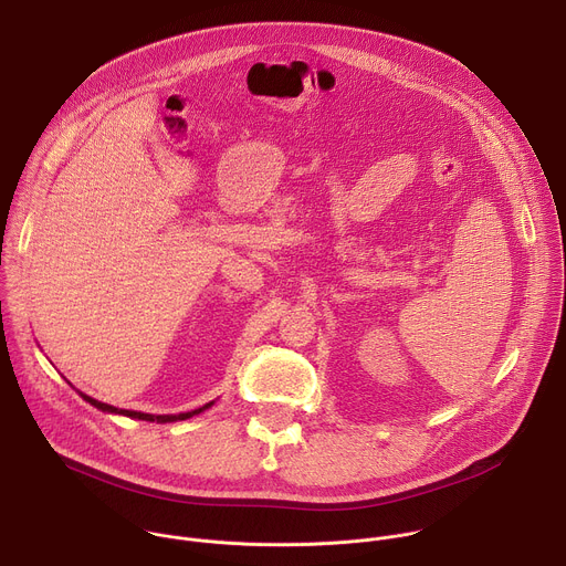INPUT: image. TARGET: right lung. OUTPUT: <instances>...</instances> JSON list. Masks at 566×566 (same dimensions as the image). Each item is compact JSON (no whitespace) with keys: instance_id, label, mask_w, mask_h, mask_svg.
Segmentation results:
<instances>
[{"instance_id":"add662e5","label":"right lung","mask_w":566,"mask_h":566,"mask_svg":"<svg viewBox=\"0 0 566 566\" xmlns=\"http://www.w3.org/2000/svg\"><path fill=\"white\" fill-rule=\"evenodd\" d=\"M80 396H83L87 402H92L94 408H98V410H103V412H109V415H123V417H129V419H140V421H151V423H172V421H186V419H190V417H195V415H201L203 410H208L214 400H210V402H206L203 408H199V410H192V412H181V415H143V412H134V410H118V408H114V406H107V402H101V400H96V398H92V396H87V394H83L80 391Z\"/></svg>"}]
</instances>
